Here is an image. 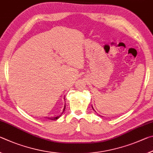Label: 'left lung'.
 <instances>
[{
    "label": "left lung",
    "instance_id": "obj_1",
    "mask_svg": "<svg viewBox=\"0 0 153 153\" xmlns=\"http://www.w3.org/2000/svg\"><path fill=\"white\" fill-rule=\"evenodd\" d=\"M92 108H93V107H92Z\"/></svg>",
    "mask_w": 153,
    "mask_h": 153
}]
</instances>
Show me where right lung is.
I'll list each match as a JSON object with an SVG mask.
<instances>
[{"label":"right lung","instance_id":"add662e5","mask_svg":"<svg viewBox=\"0 0 153 153\" xmlns=\"http://www.w3.org/2000/svg\"><path fill=\"white\" fill-rule=\"evenodd\" d=\"M65 108H66V106H64V109H63L62 113V114L60 115V116H57V117H46V118H48V119H50V120H56L58 119L59 117H60L62 116V114H63V112L64 111V109H65Z\"/></svg>","mask_w":153,"mask_h":153}]
</instances>
